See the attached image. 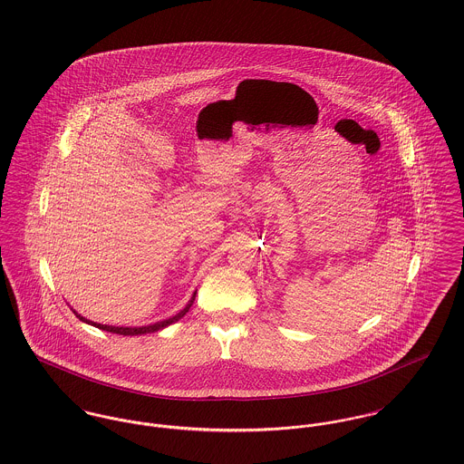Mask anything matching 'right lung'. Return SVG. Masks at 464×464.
Returning <instances> with one entry per match:
<instances>
[{"mask_svg": "<svg viewBox=\"0 0 464 464\" xmlns=\"http://www.w3.org/2000/svg\"><path fill=\"white\" fill-rule=\"evenodd\" d=\"M194 298H196V293L192 295V298L188 300V304L179 311V314H175V316H171V318H168V320L164 321H157V323H153V324H146V326H112V324H101V323H95V321L86 320V318H82L81 314H77L75 311V316L79 318L81 321H84V323H88V324H93V326H97V328H101V330H106V332H112V334H120V335H143V334H151V332H159V330H162V328H166V326H169V324H173V323H177V321L181 320L187 313H188V309H190V305L194 304Z\"/></svg>", "mask_w": 464, "mask_h": 464, "instance_id": "add662e5", "label": "right lung"}]
</instances>
